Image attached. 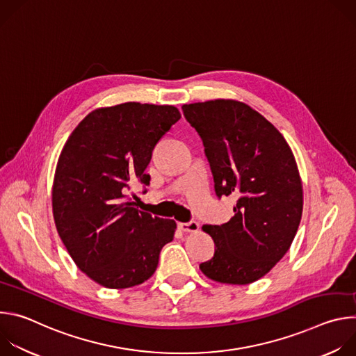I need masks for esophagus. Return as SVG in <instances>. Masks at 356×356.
<instances>
[{"mask_svg": "<svg viewBox=\"0 0 356 356\" xmlns=\"http://www.w3.org/2000/svg\"><path fill=\"white\" fill-rule=\"evenodd\" d=\"M177 227H179V229H181L183 232H197V231H198V228H200L198 222H195V221H190V222H180Z\"/></svg>", "mask_w": 356, "mask_h": 356, "instance_id": "obj_1", "label": "esophagus"}]
</instances>
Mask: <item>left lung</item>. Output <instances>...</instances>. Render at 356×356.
<instances>
[{
    "label": "left lung",
    "instance_id": "1",
    "mask_svg": "<svg viewBox=\"0 0 356 356\" xmlns=\"http://www.w3.org/2000/svg\"><path fill=\"white\" fill-rule=\"evenodd\" d=\"M181 110L204 145L216 194L238 197L228 222L202 227L216 252L200 269L220 283L249 284L284 257L301 220L302 187L291 149L266 118L238 101Z\"/></svg>",
    "mask_w": 356,
    "mask_h": 356
}]
</instances>
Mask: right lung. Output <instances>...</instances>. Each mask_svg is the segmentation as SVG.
<instances>
[{"label":"right lung","mask_w":356,"mask_h":356,"mask_svg":"<svg viewBox=\"0 0 356 356\" xmlns=\"http://www.w3.org/2000/svg\"><path fill=\"white\" fill-rule=\"evenodd\" d=\"M180 117L173 106L98 108L63 146L52 191L55 224L77 268L101 286L143 283L173 239V220L136 210L127 195L135 183L149 186L152 152Z\"/></svg>","instance_id":"1"}]
</instances>
